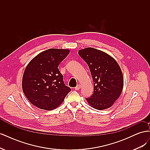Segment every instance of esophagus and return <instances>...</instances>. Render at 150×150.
I'll return each instance as SVG.
<instances>
[{
  "label": "esophagus",
  "mask_w": 150,
  "mask_h": 150,
  "mask_svg": "<svg viewBox=\"0 0 150 150\" xmlns=\"http://www.w3.org/2000/svg\"><path fill=\"white\" fill-rule=\"evenodd\" d=\"M81 88V85L80 84H78L76 86V87L75 88L76 90H79Z\"/></svg>",
  "instance_id": "1"
}]
</instances>
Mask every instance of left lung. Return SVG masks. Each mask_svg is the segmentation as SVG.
Here are the masks:
<instances>
[{
	"mask_svg": "<svg viewBox=\"0 0 150 150\" xmlns=\"http://www.w3.org/2000/svg\"><path fill=\"white\" fill-rule=\"evenodd\" d=\"M78 54L88 65L94 82L93 94L86 100L98 110L110 108L123 88V77L119 64L109 54L94 48L79 50Z\"/></svg>",
	"mask_w": 150,
	"mask_h": 150,
	"instance_id": "1",
	"label": "left lung"
}]
</instances>
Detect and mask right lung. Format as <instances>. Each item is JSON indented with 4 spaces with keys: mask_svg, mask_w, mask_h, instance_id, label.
Wrapping results in <instances>:
<instances>
[{
    "mask_svg": "<svg viewBox=\"0 0 150 150\" xmlns=\"http://www.w3.org/2000/svg\"><path fill=\"white\" fill-rule=\"evenodd\" d=\"M69 52V49H49L34 57L27 66L22 77V90L35 106L52 110L71 91L58 69Z\"/></svg>",
    "mask_w": 150,
    "mask_h": 150,
    "instance_id": "obj_1",
    "label": "right lung"
}]
</instances>
